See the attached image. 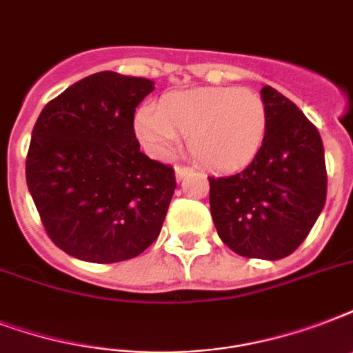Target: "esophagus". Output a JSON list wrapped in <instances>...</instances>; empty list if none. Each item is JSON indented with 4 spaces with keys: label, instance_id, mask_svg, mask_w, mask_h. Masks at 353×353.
I'll return each mask as SVG.
<instances>
[{
    "label": "esophagus",
    "instance_id": "34e87169",
    "mask_svg": "<svg viewBox=\"0 0 353 353\" xmlns=\"http://www.w3.org/2000/svg\"><path fill=\"white\" fill-rule=\"evenodd\" d=\"M176 179L177 181H181L183 177L185 176H188V174H192V168H190V166H185V165H177L176 166Z\"/></svg>",
    "mask_w": 353,
    "mask_h": 353
}]
</instances>
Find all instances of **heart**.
<instances>
[{
	"mask_svg": "<svg viewBox=\"0 0 353 353\" xmlns=\"http://www.w3.org/2000/svg\"><path fill=\"white\" fill-rule=\"evenodd\" d=\"M268 108L260 95L241 88H198L174 91L157 110L135 115V132L157 157H170L179 137H188V152L199 165L218 172L247 166L268 137Z\"/></svg>",
	"mask_w": 353,
	"mask_h": 353,
	"instance_id": "b5f03b06",
	"label": "heart"
}]
</instances>
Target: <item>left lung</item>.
I'll return each mask as SVG.
<instances>
[{
    "instance_id": "left-lung-1",
    "label": "left lung",
    "mask_w": 353,
    "mask_h": 353,
    "mask_svg": "<svg viewBox=\"0 0 353 353\" xmlns=\"http://www.w3.org/2000/svg\"><path fill=\"white\" fill-rule=\"evenodd\" d=\"M269 128L262 150L238 174L209 177L210 214L240 256L280 260L306 240L326 201L323 139L299 108L262 88Z\"/></svg>"
}]
</instances>
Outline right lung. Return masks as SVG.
<instances>
[{
  "label": "right lung",
  "mask_w": 353,
  "mask_h": 353,
  "mask_svg": "<svg viewBox=\"0 0 353 353\" xmlns=\"http://www.w3.org/2000/svg\"><path fill=\"white\" fill-rule=\"evenodd\" d=\"M154 82L101 71L52 99L36 121L27 187L54 245L93 263L137 256L159 236L174 168L150 159L133 132Z\"/></svg>",
  "instance_id": "obj_1"
}]
</instances>
